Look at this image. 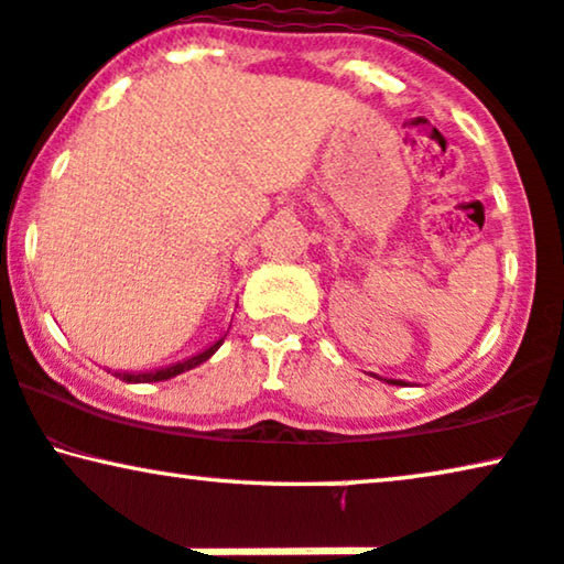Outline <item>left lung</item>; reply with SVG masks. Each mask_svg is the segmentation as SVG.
I'll return each instance as SVG.
<instances>
[{
  "label": "left lung",
  "instance_id": "left-lung-1",
  "mask_svg": "<svg viewBox=\"0 0 564 564\" xmlns=\"http://www.w3.org/2000/svg\"><path fill=\"white\" fill-rule=\"evenodd\" d=\"M378 378V376H376ZM380 380H386V378H380ZM386 383H397V386H404V380H386Z\"/></svg>",
  "mask_w": 564,
  "mask_h": 564
}]
</instances>
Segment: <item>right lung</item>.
<instances>
[{
	"label": "right lung",
	"mask_w": 564,
	"mask_h": 564,
	"mask_svg": "<svg viewBox=\"0 0 564 564\" xmlns=\"http://www.w3.org/2000/svg\"><path fill=\"white\" fill-rule=\"evenodd\" d=\"M225 336H228V334H223V336H219V339L215 341V345H209L207 349H202V352L186 357V360H181V362L165 365V368L148 370V372H116V376H119L121 380H127V383H158V380H167V378H173V376H181V372H186V370L196 368V365L207 362L209 357L215 355L219 347H223Z\"/></svg>",
	"instance_id": "right-lung-1"
}]
</instances>
